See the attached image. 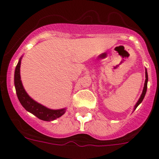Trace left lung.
<instances>
[{
  "label": "left lung",
  "mask_w": 159,
  "mask_h": 159,
  "mask_svg": "<svg viewBox=\"0 0 159 159\" xmlns=\"http://www.w3.org/2000/svg\"><path fill=\"white\" fill-rule=\"evenodd\" d=\"M146 80H145V84H144V88H143V93H142L141 96H140L139 99L138 100L137 103L135 104V106H134V110H135L136 108H137V107L139 106V105L142 102V101L143 100V99H144V97H145V95H146V92H147V82H148V75H147V69H146Z\"/></svg>",
  "instance_id": "obj_1"
}]
</instances>
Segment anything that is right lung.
<instances>
[{"mask_svg":"<svg viewBox=\"0 0 159 159\" xmlns=\"http://www.w3.org/2000/svg\"><path fill=\"white\" fill-rule=\"evenodd\" d=\"M20 60L15 69V74H14V84L16 88V92L17 95V98L20 102L21 103L23 107L25 110L28 111L30 113L33 114L38 119L43 120V121H52L54 119L60 118L65 113L66 109H59V110H52L49 109L46 107L43 106L39 102H36L31 98L27 92H25V88L23 87L21 80H20Z\"/></svg>","mask_w":159,"mask_h":159,"instance_id":"add662e5","label":"right lung"}]
</instances>
